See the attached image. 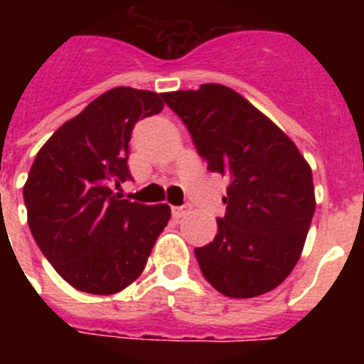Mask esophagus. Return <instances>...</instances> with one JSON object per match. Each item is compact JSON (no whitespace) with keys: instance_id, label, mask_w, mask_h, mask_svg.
Listing matches in <instances>:
<instances>
[{"instance_id":"obj_1","label":"esophagus","mask_w":364,"mask_h":364,"mask_svg":"<svg viewBox=\"0 0 364 364\" xmlns=\"http://www.w3.org/2000/svg\"><path fill=\"white\" fill-rule=\"evenodd\" d=\"M189 210H191V204L173 205V208H171V213H173V217H175V218H180V217H182V215L188 213Z\"/></svg>"}]
</instances>
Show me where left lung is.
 <instances>
[{"label": "left lung", "instance_id": "obj_1", "mask_svg": "<svg viewBox=\"0 0 364 364\" xmlns=\"http://www.w3.org/2000/svg\"><path fill=\"white\" fill-rule=\"evenodd\" d=\"M208 169L230 178L226 217L213 242L195 247L205 281L222 295L250 299L291 273L315 211L311 167L291 138L244 96L220 83L164 92Z\"/></svg>", "mask_w": 364, "mask_h": 364}]
</instances>
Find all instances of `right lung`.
Instances as JSON below:
<instances>
[{"instance_id":"1","label":"right lung","mask_w":364,"mask_h":364,"mask_svg":"<svg viewBox=\"0 0 364 364\" xmlns=\"http://www.w3.org/2000/svg\"><path fill=\"white\" fill-rule=\"evenodd\" d=\"M162 95L114 87L67 120L38 151L23 186L31 233L73 288L112 295L133 284L171 218L167 204L122 200L133 125Z\"/></svg>"}]
</instances>
